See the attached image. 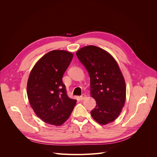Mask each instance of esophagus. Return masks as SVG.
<instances>
[{
    "label": "esophagus",
    "instance_id": "esophagus-1",
    "mask_svg": "<svg viewBox=\"0 0 157 157\" xmlns=\"http://www.w3.org/2000/svg\"><path fill=\"white\" fill-rule=\"evenodd\" d=\"M86 95L83 94L81 95V96H80V100H83V99H84L85 98H86Z\"/></svg>",
    "mask_w": 157,
    "mask_h": 157
}]
</instances>
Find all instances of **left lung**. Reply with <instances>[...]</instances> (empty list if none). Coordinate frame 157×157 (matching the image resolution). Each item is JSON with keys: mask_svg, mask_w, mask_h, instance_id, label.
<instances>
[{"mask_svg": "<svg viewBox=\"0 0 157 157\" xmlns=\"http://www.w3.org/2000/svg\"><path fill=\"white\" fill-rule=\"evenodd\" d=\"M76 54L89 73L90 93L96 101L92 117L102 125L114 121L126 100L124 78L117 61L107 52L95 46L83 47Z\"/></svg>", "mask_w": 157, "mask_h": 157, "instance_id": "obj_1", "label": "left lung"}]
</instances>
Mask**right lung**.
Returning <instances> with one entry per match:
<instances>
[{
	"label": "right lung",
	"mask_w": 157,
	"mask_h": 157,
	"mask_svg": "<svg viewBox=\"0 0 157 157\" xmlns=\"http://www.w3.org/2000/svg\"><path fill=\"white\" fill-rule=\"evenodd\" d=\"M73 57L67 51H50L38 61L30 73L28 99L36 116L47 124H63L75 106L77 100L67 96L62 80Z\"/></svg>",
	"instance_id": "1"
}]
</instances>
